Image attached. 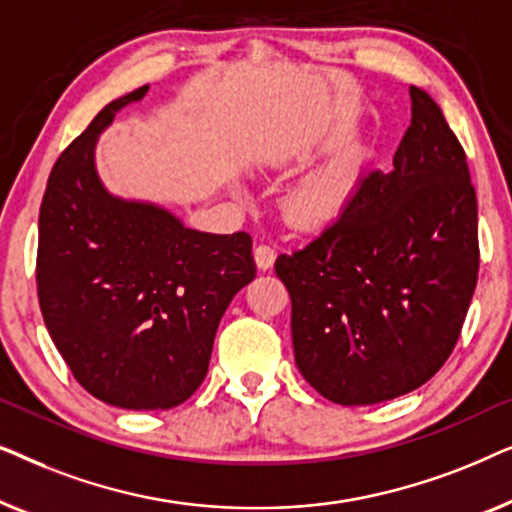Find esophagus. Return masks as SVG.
<instances>
[{
  "instance_id": "obj_1",
  "label": "esophagus",
  "mask_w": 512,
  "mask_h": 512,
  "mask_svg": "<svg viewBox=\"0 0 512 512\" xmlns=\"http://www.w3.org/2000/svg\"><path fill=\"white\" fill-rule=\"evenodd\" d=\"M275 258H277L275 249L268 247V244H261V247H256V249H254V261H256V268L261 270V272L270 270L272 265H275Z\"/></svg>"
}]
</instances>
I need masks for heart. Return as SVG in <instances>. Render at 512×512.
<instances>
[{
  "label": "heart",
  "mask_w": 512,
  "mask_h": 512,
  "mask_svg": "<svg viewBox=\"0 0 512 512\" xmlns=\"http://www.w3.org/2000/svg\"><path fill=\"white\" fill-rule=\"evenodd\" d=\"M356 163L326 167L300 181L284 198V216L300 230H319L340 216L352 198Z\"/></svg>",
  "instance_id": "heart-1"
}]
</instances>
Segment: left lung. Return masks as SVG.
Masks as SVG:
<instances>
[{
	"instance_id": "1",
	"label": "left lung",
	"mask_w": 512,
	"mask_h": 512,
	"mask_svg": "<svg viewBox=\"0 0 512 512\" xmlns=\"http://www.w3.org/2000/svg\"><path fill=\"white\" fill-rule=\"evenodd\" d=\"M389 172L370 170L342 214L275 263L291 296L296 366L328 401L410 394L457 345L478 282V202L466 153L426 90Z\"/></svg>"
}]
</instances>
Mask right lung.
I'll return each instance as SVG.
<instances>
[{
	"label": "right lung",
	"instance_id": "add662e5",
	"mask_svg": "<svg viewBox=\"0 0 512 512\" xmlns=\"http://www.w3.org/2000/svg\"><path fill=\"white\" fill-rule=\"evenodd\" d=\"M149 86L109 102L62 151L39 212L46 328L76 382L125 410H170L205 380L216 328L256 277L247 233L186 228L151 200L114 195L97 139Z\"/></svg>",
	"mask_w": 512,
	"mask_h": 512
}]
</instances>
